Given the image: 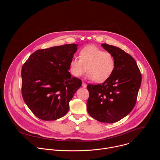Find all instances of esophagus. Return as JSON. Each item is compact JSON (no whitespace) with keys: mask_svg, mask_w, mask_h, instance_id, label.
<instances>
[{"mask_svg":"<svg viewBox=\"0 0 160 160\" xmlns=\"http://www.w3.org/2000/svg\"><path fill=\"white\" fill-rule=\"evenodd\" d=\"M82 87H83V88H85V87H87V84H86V83H85V82H82Z\"/></svg>","mask_w":160,"mask_h":160,"instance_id":"1","label":"esophagus"}]
</instances>
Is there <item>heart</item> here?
<instances>
[{
    "label": "heart",
    "mask_w": 160,
    "mask_h": 160,
    "mask_svg": "<svg viewBox=\"0 0 160 160\" xmlns=\"http://www.w3.org/2000/svg\"><path fill=\"white\" fill-rule=\"evenodd\" d=\"M80 58H73L70 62V71L79 77L88 70L87 77L97 82H103L112 74L115 59L112 54L104 51L94 45H88L80 51Z\"/></svg>",
    "instance_id": "heart-1"
}]
</instances>
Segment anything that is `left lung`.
<instances>
[{"label": "left lung", "mask_w": 160, "mask_h": 160, "mask_svg": "<svg viewBox=\"0 0 160 160\" xmlns=\"http://www.w3.org/2000/svg\"><path fill=\"white\" fill-rule=\"evenodd\" d=\"M101 46L112 54L115 68L101 84H88L87 109L89 115L103 123L117 122L134 108L142 76L135 59L122 49L103 43Z\"/></svg>", "instance_id": "obj_1"}]
</instances>
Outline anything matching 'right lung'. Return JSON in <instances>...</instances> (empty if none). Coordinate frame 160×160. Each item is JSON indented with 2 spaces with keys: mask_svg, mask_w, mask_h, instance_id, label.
<instances>
[{
  "mask_svg": "<svg viewBox=\"0 0 160 160\" xmlns=\"http://www.w3.org/2000/svg\"><path fill=\"white\" fill-rule=\"evenodd\" d=\"M77 46L72 43L37 50L22 66V96L37 118L56 120L69 110L70 101L82 85L68 72Z\"/></svg>",
  "mask_w": 160,
  "mask_h": 160,
  "instance_id": "add662e5",
  "label": "right lung"
}]
</instances>
